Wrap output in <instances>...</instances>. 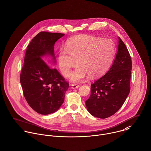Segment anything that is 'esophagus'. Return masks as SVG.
Instances as JSON below:
<instances>
[{
  "label": "esophagus",
  "mask_w": 151,
  "mask_h": 151,
  "mask_svg": "<svg viewBox=\"0 0 151 151\" xmlns=\"http://www.w3.org/2000/svg\"><path fill=\"white\" fill-rule=\"evenodd\" d=\"M71 86L72 89H77L79 87V85H78V84H72Z\"/></svg>",
  "instance_id": "obj_1"
}]
</instances>
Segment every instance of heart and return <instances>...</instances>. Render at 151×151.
Instances as JSON below:
<instances>
[{"mask_svg": "<svg viewBox=\"0 0 151 151\" xmlns=\"http://www.w3.org/2000/svg\"><path fill=\"white\" fill-rule=\"evenodd\" d=\"M115 53L114 42L110 39L78 35L69 39L66 48L60 50L58 62L61 73L67 77L76 61L78 66L69 78L79 83L88 75L96 78L104 75L111 65Z\"/></svg>", "mask_w": 151, "mask_h": 151, "instance_id": "b5f03b06", "label": "heart"}]
</instances>
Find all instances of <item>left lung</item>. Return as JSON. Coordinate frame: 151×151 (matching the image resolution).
<instances>
[{
    "mask_svg": "<svg viewBox=\"0 0 151 151\" xmlns=\"http://www.w3.org/2000/svg\"><path fill=\"white\" fill-rule=\"evenodd\" d=\"M118 50L109 70L91 85V95L85 101L93 116L106 119L122 107L130 92L132 60L128 50L119 37Z\"/></svg>",
    "mask_w": 151,
    "mask_h": 151,
    "instance_id": "8db88e82",
    "label": "left lung"
}]
</instances>
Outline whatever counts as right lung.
Segmentation results:
<instances>
[{"label": "right lung", "instance_id": "obj_1", "mask_svg": "<svg viewBox=\"0 0 151 151\" xmlns=\"http://www.w3.org/2000/svg\"><path fill=\"white\" fill-rule=\"evenodd\" d=\"M65 34L40 32L28 44L20 75L24 95L29 106L39 114L47 115L57 111L64 102L69 83L55 68L42 59L51 56L56 63L55 42Z\"/></svg>", "mask_w": 151, "mask_h": 151}]
</instances>
